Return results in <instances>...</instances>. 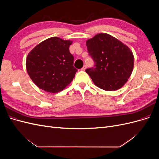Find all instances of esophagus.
<instances>
[{
  "label": "esophagus",
  "mask_w": 159,
  "mask_h": 159,
  "mask_svg": "<svg viewBox=\"0 0 159 159\" xmlns=\"http://www.w3.org/2000/svg\"><path fill=\"white\" fill-rule=\"evenodd\" d=\"M86 69V66H84V67H83V68H81V70H82V71H84Z\"/></svg>",
  "instance_id": "esophagus-1"
}]
</instances>
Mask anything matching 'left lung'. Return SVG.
<instances>
[{
    "mask_svg": "<svg viewBox=\"0 0 159 159\" xmlns=\"http://www.w3.org/2000/svg\"><path fill=\"white\" fill-rule=\"evenodd\" d=\"M86 46L95 64L85 71L95 85L105 91L122 88L133 69L134 57L129 47L105 33L88 40Z\"/></svg>",
    "mask_w": 159,
    "mask_h": 159,
    "instance_id": "1",
    "label": "left lung"
}]
</instances>
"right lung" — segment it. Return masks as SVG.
Returning a JSON list of instances; mask_svg holds the SVG:
<instances>
[{
    "mask_svg": "<svg viewBox=\"0 0 159 159\" xmlns=\"http://www.w3.org/2000/svg\"><path fill=\"white\" fill-rule=\"evenodd\" d=\"M72 41L52 37L38 44L28 54L26 67L30 78L40 89L57 93L74 78L78 70L69 48Z\"/></svg>",
    "mask_w": 159,
    "mask_h": 159,
    "instance_id": "1",
    "label": "right lung"
}]
</instances>
